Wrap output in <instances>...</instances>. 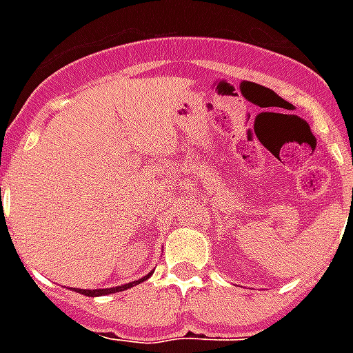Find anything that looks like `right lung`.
<instances>
[{
    "mask_svg": "<svg viewBox=\"0 0 353 353\" xmlns=\"http://www.w3.org/2000/svg\"><path fill=\"white\" fill-rule=\"evenodd\" d=\"M150 276H152V273L146 274V276H144V279H139V280H135V282H130V284L119 285V288H108V290H79V293H82V295H88V296L110 295V293H117V291H124V290H128V288H132V285L141 284V282H144V280L150 279Z\"/></svg>",
    "mask_w": 353,
    "mask_h": 353,
    "instance_id": "add662e5",
    "label": "right lung"
}]
</instances>
